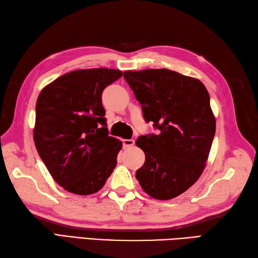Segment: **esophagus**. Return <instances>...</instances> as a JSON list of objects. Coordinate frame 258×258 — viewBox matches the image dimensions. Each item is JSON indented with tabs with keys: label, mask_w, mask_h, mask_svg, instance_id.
I'll use <instances>...</instances> for the list:
<instances>
[{
	"label": "esophagus",
	"mask_w": 258,
	"mask_h": 258,
	"mask_svg": "<svg viewBox=\"0 0 258 258\" xmlns=\"http://www.w3.org/2000/svg\"><path fill=\"white\" fill-rule=\"evenodd\" d=\"M135 144L134 140H123V146L124 147H132Z\"/></svg>",
	"instance_id": "1"
}]
</instances>
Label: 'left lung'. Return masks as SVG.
<instances>
[{
	"mask_svg": "<svg viewBox=\"0 0 258 258\" xmlns=\"http://www.w3.org/2000/svg\"><path fill=\"white\" fill-rule=\"evenodd\" d=\"M124 79L160 134L140 136L145 163L136 178L146 194L166 201L200 178L215 135L210 95L200 80L167 69L126 71Z\"/></svg>",
	"mask_w": 258,
	"mask_h": 258,
	"instance_id": "left-lung-1",
	"label": "left lung"
}]
</instances>
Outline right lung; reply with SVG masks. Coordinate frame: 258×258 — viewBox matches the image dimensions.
Masks as SVG:
<instances>
[{
  "instance_id": "add662e5",
  "label": "right lung",
  "mask_w": 258,
  "mask_h": 258,
  "mask_svg": "<svg viewBox=\"0 0 258 258\" xmlns=\"http://www.w3.org/2000/svg\"><path fill=\"white\" fill-rule=\"evenodd\" d=\"M122 75L113 69L73 71L37 97L35 147L54 180L70 193H96L116 166L123 144L108 136L102 93Z\"/></svg>"
}]
</instances>
